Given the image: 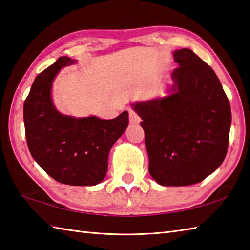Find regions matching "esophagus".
Instances as JSON below:
<instances>
[{"label": "esophagus", "instance_id": "obj_1", "mask_svg": "<svg viewBox=\"0 0 250 250\" xmlns=\"http://www.w3.org/2000/svg\"><path fill=\"white\" fill-rule=\"evenodd\" d=\"M141 119L139 118V115L136 113L135 111L129 110V123L130 124H139Z\"/></svg>", "mask_w": 250, "mask_h": 250}]
</instances>
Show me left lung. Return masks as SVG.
Returning <instances> with one entry per match:
<instances>
[{
  "label": "left lung",
  "mask_w": 250,
  "mask_h": 250,
  "mask_svg": "<svg viewBox=\"0 0 250 250\" xmlns=\"http://www.w3.org/2000/svg\"><path fill=\"white\" fill-rule=\"evenodd\" d=\"M178 67L165 97L137 101L149 172L164 187L195 185L227 155L231 106L213 70L189 48L175 50Z\"/></svg>",
  "instance_id": "left-lung-1"
}]
</instances>
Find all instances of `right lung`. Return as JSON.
I'll return each mask as SVG.
<instances>
[{
	"label": "right lung",
	"mask_w": 250,
	"mask_h": 250,
	"mask_svg": "<svg viewBox=\"0 0 250 250\" xmlns=\"http://www.w3.org/2000/svg\"><path fill=\"white\" fill-rule=\"evenodd\" d=\"M75 62L60 57L35 78L23 104L25 138L34 161L53 179L96 186L104 179L112 146L128 126V112L113 120L61 114L53 103V82L61 69Z\"/></svg>",
	"instance_id": "add662e5"
}]
</instances>
